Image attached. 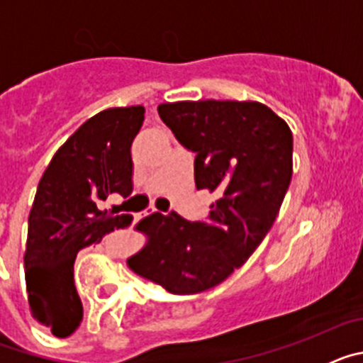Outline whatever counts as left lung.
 Returning <instances> with one entry per match:
<instances>
[{"instance_id":"obj_1","label":"left lung","mask_w":363,"mask_h":363,"mask_svg":"<svg viewBox=\"0 0 363 363\" xmlns=\"http://www.w3.org/2000/svg\"><path fill=\"white\" fill-rule=\"evenodd\" d=\"M158 114L196 152V187L216 200L205 221L143 218L136 230L145 245L127 265L169 293H201L242 267L277 220L293 176V133L259 101H174L158 105Z\"/></svg>"}]
</instances>
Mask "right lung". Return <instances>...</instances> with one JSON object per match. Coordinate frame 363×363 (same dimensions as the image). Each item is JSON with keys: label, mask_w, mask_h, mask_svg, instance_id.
<instances>
[{"label": "right lung", "mask_w": 363, "mask_h": 363, "mask_svg": "<svg viewBox=\"0 0 363 363\" xmlns=\"http://www.w3.org/2000/svg\"><path fill=\"white\" fill-rule=\"evenodd\" d=\"M143 114L142 105L98 112L56 150L38 184L28 214L25 281L32 318L57 338L72 335L83 318L74 285L78 251L133 221L130 214L112 216L96 203L112 192H133L130 145Z\"/></svg>", "instance_id": "1"}]
</instances>
